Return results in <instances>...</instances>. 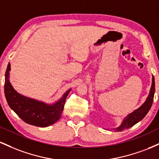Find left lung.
<instances>
[{
	"label": "left lung",
	"instance_id": "left-lung-1",
	"mask_svg": "<svg viewBox=\"0 0 159 159\" xmlns=\"http://www.w3.org/2000/svg\"><path fill=\"white\" fill-rule=\"evenodd\" d=\"M152 87H151L150 92L147 97V100L143 105L140 106L139 108H138L134 112L129 114L124 119V120L122 123L121 125L116 129V131H123V129H129V128L132 127L133 125H135L137 123L140 121L142 119H143L144 116L147 115L149 109L151 108L152 102H153V98H154V93L156 88H155V78L154 76H152Z\"/></svg>",
	"mask_w": 159,
	"mask_h": 159
}]
</instances>
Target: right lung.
Masks as SVG:
<instances>
[{
    "label": "right lung",
    "mask_w": 159,
    "mask_h": 159,
    "mask_svg": "<svg viewBox=\"0 0 159 159\" xmlns=\"http://www.w3.org/2000/svg\"><path fill=\"white\" fill-rule=\"evenodd\" d=\"M10 64L9 63L5 73L4 93L9 106L25 123L39 127L52 125L61 117L64 107L69 90L54 105H46L37 100L25 97L14 90L11 85L10 77Z\"/></svg>",
    "instance_id": "1"
}]
</instances>
